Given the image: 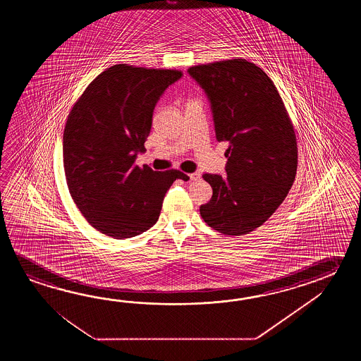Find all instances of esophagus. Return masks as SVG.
I'll return each instance as SVG.
<instances>
[{"mask_svg":"<svg viewBox=\"0 0 361 361\" xmlns=\"http://www.w3.org/2000/svg\"><path fill=\"white\" fill-rule=\"evenodd\" d=\"M188 177H190V180H197L201 177V174L200 173H192V174H188Z\"/></svg>","mask_w":361,"mask_h":361,"instance_id":"obj_1","label":"esophagus"}]
</instances>
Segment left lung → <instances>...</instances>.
Here are the masks:
<instances>
[{
    "instance_id": "left-lung-1",
    "label": "left lung",
    "mask_w": 361,
    "mask_h": 361,
    "mask_svg": "<svg viewBox=\"0 0 361 361\" xmlns=\"http://www.w3.org/2000/svg\"><path fill=\"white\" fill-rule=\"evenodd\" d=\"M188 73L212 103L216 139L228 143L227 174L202 176L213 196L200 214L223 235H246L276 212L295 179L292 120L272 80L252 61H213Z\"/></svg>"
}]
</instances>
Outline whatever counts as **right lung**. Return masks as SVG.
I'll return each instance as SVG.
<instances>
[{
	"label": "right lung",
	"mask_w": 361,
	"mask_h": 361,
	"mask_svg": "<svg viewBox=\"0 0 361 361\" xmlns=\"http://www.w3.org/2000/svg\"><path fill=\"white\" fill-rule=\"evenodd\" d=\"M182 77L178 69L116 64L95 77L69 112L63 165L69 193L85 219L111 238L138 236L157 222L180 170L135 165L145 152L157 100Z\"/></svg>",
	"instance_id": "add662e5"
}]
</instances>
